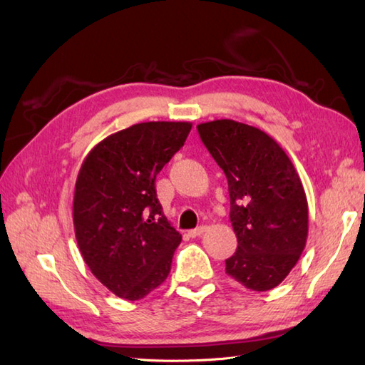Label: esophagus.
I'll return each mask as SVG.
<instances>
[{
    "label": "esophagus",
    "instance_id": "obj_1",
    "mask_svg": "<svg viewBox=\"0 0 365 365\" xmlns=\"http://www.w3.org/2000/svg\"><path fill=\"white\" fill-rule=\"evenodd\" d=\"M205 232V226H199V227H196V229H192V230H190L188 232V235L191 237V238H196V237H200Z\"/></svg>",
    "mask_w": 365,
    "mask_h": 365
}]
</instances>
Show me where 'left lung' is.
Wrapping results in <instances>:
<instances>
[{
  "label": "left lung",
  "instance_id": "obj_1",
  "mask_svg": "<svg viewBox=\"0 0 365 365\" xmlns=\"http://www.w3.org/2000/svg\"><path fill=\"white\" fill-rule=\"evenodd\" d=\"M199 136L226 174L237 251L226 273L267 292L297 265L307 240V199L290 158L265 131L221 119L199 123Z\"/></svg>",
  "mask_w": 365,
  "mask_h": 365
}]
</instances>
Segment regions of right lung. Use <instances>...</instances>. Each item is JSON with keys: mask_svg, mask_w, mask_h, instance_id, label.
<instances>
[{"mask_svg": "<svg viewBox=\"0 0 365 365\" xmlns=\"http://www.w3.org/2000/svg\"><path fill=\"white\" fill-rule=\"evenodd\" d=\"M190 122H143L105 138L76 177L73 226L81 255L108 290L136 301L166 281L182 235L155 190Z\"/></svg>", "mask_w": 365, "mask_h": 365, "instance_id": "1", "label": "right lung"}]
</instances>
